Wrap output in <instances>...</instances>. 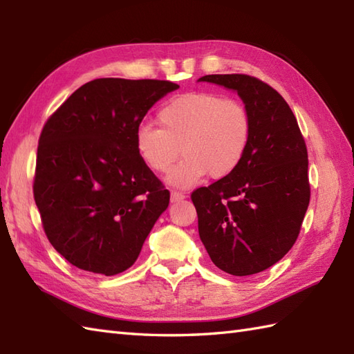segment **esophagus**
Listing matches in <instances>:
<instances>
[{
  "label": "esophagus",
  "mask_w": 354,
  "mask_h": 354,
  "mask_svg": "<svg viewBox=\"0 0 354 354\" xmlns=\"http://www.w3.org/2000/svg\"><path fill=\"white\" fill-rule=\"evenodd\" d=\"M183 199H185L184 193H179V192H171L170 193V201L171 202H178V201H183Z\"/></svg>",
  "instance_id": "34e87169"
}]
</instances>
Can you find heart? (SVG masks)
I'll return each instance as SVG.
<instances>
[{"label": "heart", "instance_id": "b5f03b06", "mask_svg": "<svg viewBox=\"0 0 354 354\" xmlns=\"http://www.w3.org/2000/svg\"><path fill=\"white\" fill-rule=\"evenodd\" d=\"M158 123L160 127H138L135 149L155 173L169 171L181 152L183 161L167 176V183L179 189L196 185L207 175L230 176L246 155L252 127L243 103L205 91L169 100L158 112Z\"/></svg>", "mask_w": 354, "mask_h": 354}]
</instances>
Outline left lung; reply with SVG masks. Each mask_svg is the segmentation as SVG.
I'll use <instances>...</instances> for the list:
<instances>
[{"label":"left lung","mask_w":354,"mask_h":354,"mask_svg":"<svg viewBox=\"0 0 354 354\" xmlns=\"http://www.w3.org/2000/svg\"><path fill=\"white\" fill-rule=\"evenodd\" d=\"M236 91L251 115L246 155L230 176L192 194L199 237L223 272L259 274L295 243L310 201L306 142L289 104L274 88L246 74H208Z\"/></svg>","instance_id":"obj_1"}]
</instances>
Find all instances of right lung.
<instances>
[{"label": "right lung", "mask_w": 354, "mask_h": 354, "mask_svg": "<svg viewBox=\"0 0 354 354\" xmlns=\"http://www.w3.org/2000/svg\"><path fill=\"white\" fill-rule=\"evenodd\" d=\"M179 86L167 80L95 79L45 123L33 194L53 248L102 275L129 269L170 193L135 149L153 104Z\"/></svg>", "instance_id": "1"}]
</instances>
